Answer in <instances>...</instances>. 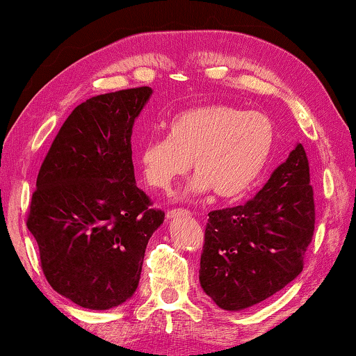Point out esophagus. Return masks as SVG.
<instances>
[{
    "label": "esophagus",
    "instance_id": "obj_1",
    "mask_svg": "<svg viewBox=\"0 0 356 356\" xmlns=\"http://www.w3.org/2000/svg\"><path fill=\"white\" fill-rule=\"evenodd\" d=\"M188 211H183V209H177V211H168L167 212V220H172V218H177L179 216H188Z\"/></svg>",
    "mask_w": 356,
    "mask_h": 356
}]
</instances>
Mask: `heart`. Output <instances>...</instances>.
<instances>
[{"label":"heart","instance_id":"b5f03b06","mask_svg":"<svg viewBox=\"0 0 356 356\" xmlns=\"http://www.w3.org/2000/svg\"><path fill=\"white\" fill-rule=\"evenodd\" d=\"M274 124L261 111L228 105H204L175 116L168 138L147 140L140 149L145 183L168 191L194 173L184 194L201 196L213 189L218 197L245 194L264 170L274 145Z\"/></svg>","mask_w":356,"mask_h":356}]
</instances>
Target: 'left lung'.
Here are the masks:
<instances>
[{
	"instance_id": "left-lung-1",
	"label": "left lung",
	"mask_w": 356,
	"mask_h": 356,
	"mask_svg": "<svg viewBox=\"0 0 356 356\" xmlns=\"http://www.w3.org/2000/svg\"><path fill=\"white\" fill-rule=\"evenodd\" d=\"M313 233L309 165L298 143L251 201L209 213L202 290L225 311L261 303L301 274Z\"/></svg>"
}]
</instances>
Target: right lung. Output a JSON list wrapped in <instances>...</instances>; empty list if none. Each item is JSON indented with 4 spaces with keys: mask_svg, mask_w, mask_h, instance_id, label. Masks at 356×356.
<instances>
[{
    "mask_svg": "<svg viewBox=\"0 0 356 356\" xmlns=\"http://www.w3.org/2000/svg\"><path fill=\"white\" fill-rule=\"evenodd\" d=\"M150 87L92 97L56 134L32 194L27 228L53 290L87 309H111L138 290L162 211L136 184L131 136Z\"/></svg>",
    "mask_w": 356,
    "mask_h": 356,
    "instance_id": "add662e5",
    "label": "right lung"
}]
</instances>
